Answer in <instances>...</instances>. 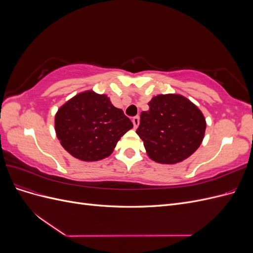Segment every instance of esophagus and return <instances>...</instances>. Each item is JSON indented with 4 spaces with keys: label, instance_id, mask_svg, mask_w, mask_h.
Masks as SVG:
<instances>
[{
    "label": "esophagus",
    "instance_id": "34e87169",
    "mask_svg": "<svg viewBox=\"0 0 253 253\" xmlns=\"http://www.w3.org/2000/svg\"><path fill=\"white\" fill-rule=\"evenodd\" d=\"M132 121H133L134 127H135V128H136V127H138V126H139V122H140V118H139V116H135V117H133Z\"/></svg>",
    "mask_w": 253,
    "mask_h": 253
}]
</instances>
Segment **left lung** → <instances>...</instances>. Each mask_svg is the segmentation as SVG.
Here are the masks:
<instances>
[{
    "label": "left lung",
    "instance_id": "obj_1",
    "mask_svg": "<svg viewBox=\"0 0 253 253\" xmlns=\"http://www.w3.org/2000/svg\"><path fill=\"white\" fill-rule=\"evenodd\" d=\"M140 115L136 133L148 155L159 164H177L200 147L206 129L202 112L179 95H159Z\"/></svg>",
    "mask_w": 253,
    "mask_h": 253
}]
</instances>
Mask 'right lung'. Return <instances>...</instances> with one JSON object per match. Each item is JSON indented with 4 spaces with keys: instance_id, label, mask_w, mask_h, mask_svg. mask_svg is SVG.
Wrapping results in <instances>:
<instances>
[{
    "instance_id": "obj_1",
    "label": "right lung",
    "mask_w": 253,
    "mask_h": 253,
    "mask_svg": "<svg viewBox=\"0 0 253 253\" xmlns=\"http://www.w3.org/2000/svg\"><path fill=\"white\" fill-rule=\"evenodd\" d=\"M55 126L61 144L70 154L84 162H96L111 155L133 124L105 95L85 91L58 111Z\"/></svg>"
}]
</instances>
